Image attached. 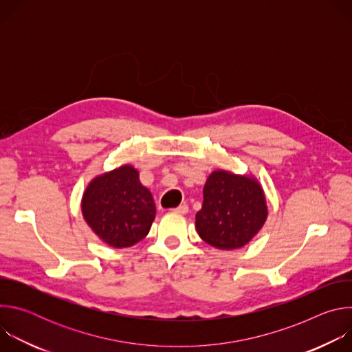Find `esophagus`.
I'll return each instance as SVG.
<instances>
[{
    "mask_svg": "<svg viewBox=\"0 0 352 352\" xmlns=\"http://www.w3.org/2000/svg\"><path fill=\"white\" fill-rule=\"evenodd\" d=\"M174 212L178 213V214H186V213L189 212V208H188L186 205H181V206H178L177 209H174Z\"/></svg>",
    "mask_w": 352,
    "mask_h": 352,
    "instance_id": "obj_1",
    "label": "esophagus"
}]
</instances>
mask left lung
<instances>
[{"instance_id": "obj_1", "label": "left lung", "mask_w": 352, "mask_h": 352, "mask_svg": "<svg viewBox=\"0 0 352 352\" xmlns=\"http://www.w3.org/2000/svg\"><path fill=\"white\" fill-rule=\"evenodd\" d=\"M266 193L252 174L213 171L204 186V205L195 227L206 243L220 250L245 246L265 226Z\"/></svg>"}]
</instances>
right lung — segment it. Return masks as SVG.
Segmentation results:
<instances>
[{"label": "right lung", "instance_id": "right-lung-1", "mask_svg": "<svg viewBox=\"0 0 352 352\" xmlns=\"http://www.w3.org/2000/svg\"><path fill=\"white\" fill-rule=\"evenodd\" d=\"M80 208L98 239L117 249L143 239L156 217L153 196L131 164L96 175L83 192Z\"/></svg>", "mask_w": 352, "mask_h": 352}]
</instances>
